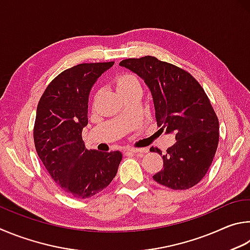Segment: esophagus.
<instances>
[{
  "instance_id": "1",
  "label": "esophagus",
  "mask_w": 250,
  "mask_h": 250,
  "mask_svg": "<svg viewBox=\"0 0 250 250\" xmlns=\"http://www.w3.org/2000/svg\"><path fill=\"white\" fill-rule=\"evenodd\" d=\"M125 151L127 152H135V154H138V152H141V154H146L148 152L147 148H135V147H127L125 149Z\"/></svg>"
}]
</instances>
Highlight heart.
Returning <instances> with one entry per match:
<instances>
[{
	"label": "heart",
	"mask_w": 250,
	"mask_h": 250,
	"mask_svg": "<svg viewBox=\"0 0 250 250\" xmlns=\"http://www.w3.org/2000/svg\"><path fill=\"white\" fill-rule=\"evenodd\" d=\"M115 84L117 87V91L123 96H127L128 94L133 93L136 91L143 90L142 80L139 79L136 74L130 72H124L120 74L116 78Z\"/></svg>",
	"instance_id": "heart-1"
}]
</instances>
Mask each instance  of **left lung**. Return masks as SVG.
<instances>
[{
  "label": "left lung",
  "instance_id": "8db88e82",
  "mask_svg": "<svg viewBox=\"0 0 250 250\" xmlns=\"http://www.w3.org/2000/svg\"><path fill=\"white\" fill-rule=\"evenodd\" d=\"M120 65L137 73L150 89L160 132L176 134L177 142L161 156L164 167L154 180L172 190L198 185L220 141L218 118L203 87L186 70L152 56L124 59Z\"/></svg>",
  "mask_w": 250,
  "mask_h": 250
}]
</instances>
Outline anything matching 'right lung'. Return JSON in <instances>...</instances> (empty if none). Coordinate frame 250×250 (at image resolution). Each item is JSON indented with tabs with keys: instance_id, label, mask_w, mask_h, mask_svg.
I'll list each match as a JSON object with an SVG mask.
<instances>
[{
	"instance_id": "add662e5",
	"label": "right lung",
	"mask_w": 250,
	"mask_h": 250,
	"mask_svg": "<svg viewBox=\"0 0 250 250\" xmlns=\"http://www.w3.org/2000/svg\"><path fill=\"white\" fill-rule=\"evenodd\" d=\"M113 64L80 63L64 70L47 85L37 105V155L56 185L74 199L91 198L104 190L122 160L121 151L89 150L82 141L91 87Z\"/></svg>"
}]
</instances>
